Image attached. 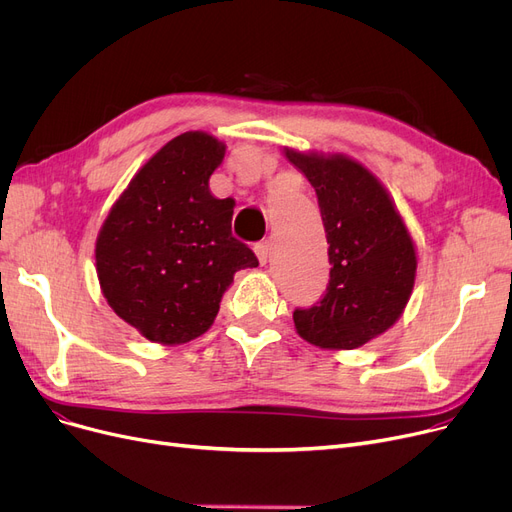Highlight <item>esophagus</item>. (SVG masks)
<instances>
[{"instance_id":"34e87169","label":"esophagus","mask_w":512,"mask_h":512,"mask_svg":"<svg viewBox=\"0 0 512 512\" xmlns=\"http://www.w3.org/2000/svg\"><path fill=\"white\" fill-rule=\"evenodd\" d=\"M253 251H255V255H257V259L261 261V263H265L267 261V257H270V242L267 240H261V242H257V245L253 247Z\"/></svg>"}]
</instances>
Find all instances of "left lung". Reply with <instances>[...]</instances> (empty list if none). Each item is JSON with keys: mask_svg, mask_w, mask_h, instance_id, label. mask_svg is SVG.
<instances>
[{"mask_svg": "<svg viewBox=\"0 0 512 512\" xmlns=\"http://www.w3.org/2000/svg\"><path fill=\"white\" fill-rule=\"evenodd\" d=\"M286 157L315 188L332 265L326 292L294 309V326L315 346L353 351L405 309L417 270L413 240L384 186L357 161L297 151Z\"/></svg>", "mask_w": 512, "mask_h": 512, "instance_id": "obj_1", "label": "left lung"}]
</instances>
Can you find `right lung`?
Instances as JSON below:
<instances>
[{
  "instance_id": "1",
  "label": "right lung",
  "mask_w": 512,
  "mask_h": 512,
  "mask_svg": "<svg viewBox=\"0 0 512 512\" xmlns=\"http://www.w3.org/2000/svg\"><path fill=\"white\" fill-rule=\"evenodd\" d=\"M222 159L224 145L209 134H180L130 180L99 232L105 299L151 342L205 334L234 274L259 265L232 236L234 201L209 191Z\"/></svg>"
}]
</instances>
